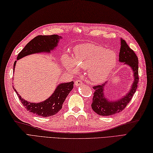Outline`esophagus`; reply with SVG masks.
Listing matches in <instances>:
<instances>
[{
  "label": "esophagus",
  "mask_w": 153,
  "mask_h": 153,
  "mask_svg": "<svg viewBox=\"0 0 153 153\" xmlns=\"http://www.w3.org/2000/svg\"><path fill=\"white\" fill-rule=\"evenodd\" d=\"M82 84H83V83L81 82L80 80H78V79H77L76 81V82H75V85H76V87L79 86V85H82Z\"/></svg>",
  "instance_id": "esophagus-1"
}]
</instances>
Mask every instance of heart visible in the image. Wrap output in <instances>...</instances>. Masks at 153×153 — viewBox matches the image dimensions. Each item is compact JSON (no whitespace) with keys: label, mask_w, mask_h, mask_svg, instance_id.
Instances as JSON below:
<instances>
[{"label":"heart","mask_w":153,"mask_h":153,"mask_svg":"<svg viewBox=\"0 0 153 153\" xmlns=\"http://www.w3.org/2000/svg\"><path fill=\"white\" fill-rule=\"evenodd\" d=\"M64 67L76 74L79 67L87 68L89 79L100 83L108 77L117 62V54L113 50L93 43H83L74 48V57L64 54L62 58Z\"/></svg>","instance_id":"b5f03b06"}]
</instances>
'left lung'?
Returning <instances> with one entry per match:
<instances>
[{"mask_svg": "<svg viewBox=\"0 0 153 153\" xmlns=\"http://www.w3.org/2000/svg\"><path fill=\"white\" fill-rule=\"evenodd\" d=\"M120 42H121V47H120L119 54V62L131 67L134 73V82L128 93H127L126 95L116 100H109V99H108L105 97L104 89L108 82L93 87L95 89V92L93 97L91 107L97 114L100 116H110L122 111L131 100L132 97L134 96L137 87L139 82L138 58L135 52L129 48L125 40L121 39Z\"/></svg>", "mask_w": 153, "mask_h": 153, "instance_id": "8db88e82", "label": "left lung"}]
</instances>
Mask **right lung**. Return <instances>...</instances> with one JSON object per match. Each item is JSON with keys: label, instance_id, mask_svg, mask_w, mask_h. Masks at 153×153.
Returning <instances> with one entry per match:
<instances>
[{"label": "right lung", "instance_id": "add662e5", "mask_svg": "<svg viewBox=\"0 0 153 153\" xmlns=\"http://www.w3.org/2000/svg\"><path fill=\"white\" fill-rule=\"evenodd\" d=\"M61 36L58 35H38L25 45L22 51L18 55L17 60L21 59L28 55L46 53H49L56 48ZM16 61L14 64V72ZM74 87V82L62 83L58 85L55 89L54 93L47 99L41 102H30L24 99L18 94L14 88L18 97L21 100L22 105L27 110L39 116L48 117L57 114L62 108V105L68 94Z\"/></svg>", "mask_w": 153, "mask_h": 153}]
</instances>
